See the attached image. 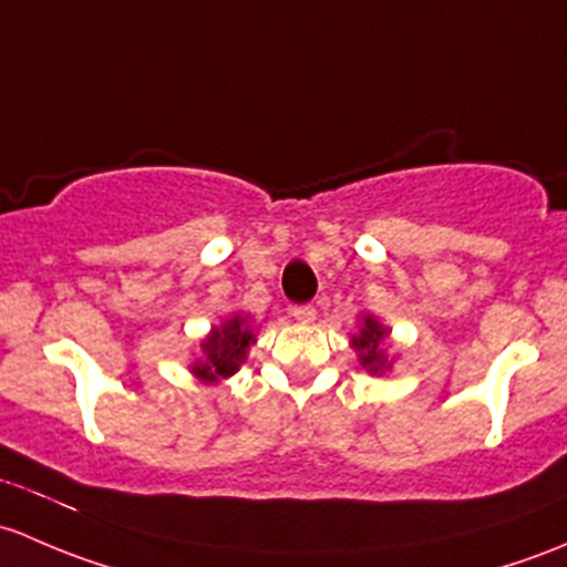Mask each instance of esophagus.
I'll list each match as a JSON object with an SVG mask.
<instances>
[{
    "label": "esophagus",
    "instance_id": "obj_1",
    "mask_svg": "<svg viewBox=\"0 0 567 567\" xmlns=\"http://www.w3.org/2000/svg\"><path fill=\"white\" fill-rule=\"evenodd\" d=\"M291 317L302 324H311L313 319H317V308H313L311 302H306V306H291Z\"/></svg>",
    "mask_w": 567,
    "mask_h": 567
}]
</instances>
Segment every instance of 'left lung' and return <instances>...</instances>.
Returning <instances> with one entry per match:
<instances>
[{
	"instance_id": "obj_1",
	"label": "left lung",
	"mask_w": 567,
	"mask_h": 567,
	"mask_svg": "<svg viewBox=\"0 0 567 567\" xmlns=\"http://www.w3.org/2000/svg\"><path fill=\"white\" fill-rule=\"evenodd\" d=\"M388 338V330H384L382 324L373 322V317H365L363 319V327H360V336L352 338L354 349L360 352V363L365 365V369H371L373 373L384 369V352H382V341Z\"/></svg>"
}]
</instances>
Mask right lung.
Segmentation results:
<instances>
[{
    "mask_svg": "<svg viewBox=\"0 0 567 567\" xmlns=\"http://www.w3.org/2000/svg\"><path fill=\"white\" fill-rule=\"evenodd\" d=\"M250 341H254V332L245 327L243 319H229L220 330H213V336L202 343L204 360H198L194 365V373L207 379V382L229 377L245 360V349L250 347Z\"/></svg>",
    "mask_w": 567,
    "mask_h": 567,
    "instance_id": "right-lung-1",
    "label": "right lung"
}]
</instances>
